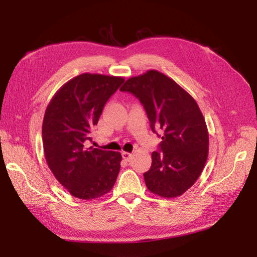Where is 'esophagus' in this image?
<instances>
[{
  "mask_svg": "<svg viewBox=\"0 0 257 257\" xmlns=\"http://www.w3.org/2000/svg\"><path fill=\"white\" fill-rule=\"evenodd\" d=\"M121 155H122V158H123L124 160H127V161H130V160H132V158H133V154H130V152L123 151Z\"/></svg>",
  "mask_w": 257,
  "mask_h": 257,
  "instance_id": "esophagus-1",
  "label": "esophagus"
}]
</instances>
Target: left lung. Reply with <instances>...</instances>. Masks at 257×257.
Wrapping results in <instances>:
<instances>
[{"mask_svg": "<svg viewBox=\"0 0 257 257\" xmlns=\"http://www.w3.org/2000/svg\"><path fill=\"white\" fill-rule=\"evenodd\" d=\"M129 91L143 103L150 127L162 130L159 149L151 155L144 173L151 193L162 198L182 195L199 179L209 155V133L194 98L176 81L156 69L125 80Z\"/></svg>", "mask_w": 257, "mask_h": 257, "instance_id": "1", "label": "left lung"}]
</instances>
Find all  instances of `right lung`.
Instances as JSON below:
<instances>
[{
    "instance_id": "obj_1",
    "label": "right lung",
    "mask_w": 257,
    "mask_h": 257,
    "mask_svg": "<svg viewBox=\"0 0 257 257\" xmlns=\"http://www.w3.org/2000/svg\"><path fill=\"white\" fill-rule=\"evenodd\" d=\"M124 81L120 76L84 73L53 96L43 119L45 160L54 177L75 198L94 200L107 194L120 170V152L89 147L90 132L103 106Z\"/></svg>"
}]
</instances>
